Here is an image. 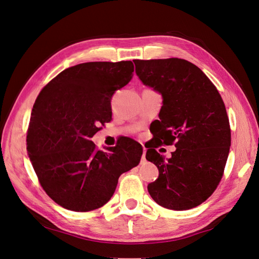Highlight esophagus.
Returning <instances> with one entry per match:
<instances>
[{"instance_id": "obj_1", "label": "esophagus", "mask_w": 259, "mask_h": 259, "mask_svg": "<svg viewBox=\"0 0 259 259\" xmlns=\"http://www.w3.org/2000/svg\"><path fill=\"white\" fill-rule=\"evenodd\" d=\"M145 154H147V149H145L144 147H143V154H142V161L144 162V160H145Z\"/></svg>"}]
</instances>
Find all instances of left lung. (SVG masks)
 I'll use <instances>...</instances> for the list:
<instances>
[{
    "label": "left lung",
    "mask_w": 259,
    "mask_h": 259,
    "mask_svg": "<svg viewBox=\"0 0 259 259\" xmlns=\"http://www.w3.org/2000/svg\"><path fill=\"white\" fill-rule=\"evenodd\" d=\"M134 62L142 83L163 97L156 140L145 155L158 168L149 194L164 208L193 209L213 194L227 164L231 129L223 99L209 77L184 59ZM171 144L177 150L165 160L155 148Z\"/></svg>",
    "instance_id": "1"
}]
</instances>
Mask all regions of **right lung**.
Wrapping results in <instances>:
<instances>
[{
  "label": "right lung",
  "instance_id": "right-lung-1",
  "mask_svg": "<svg viewBox=\"0 0 259 259\" xmlns=\"http://www.w3.org/2000/svg\"><path fill=\"white\" fill-rule=\"evenodd\" d=\"M131 61L86 62L65 69L39 93L27 130V151L42 189L64 209L103 207L118 178L140 163L142 147L124 139L109 152L91 141L111 119V96L132 78Z\"/></svg>",
  "mask_w": 259,
  "mask_h": 259
}]
</instances>
